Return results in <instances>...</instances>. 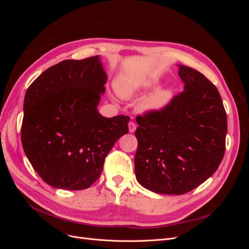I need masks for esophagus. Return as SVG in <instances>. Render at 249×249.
Here are the masks:
<instances>
[{"instance_id": "34e87169", "label": "esophagus", "mask_w": 249, "mask_h": 249, "mask_svg": "<svg viewBox=\"0 0 249 249\" xmlns=\"http://www.w3.org/2000/svg\"><path fill=\"white\" fill-rule=\"evenodd\" d=\"M129 131H130L131 133H134L135 131H136V124H135V123L131 122V123L129 124Z\"/></svg>"}]
</instances>
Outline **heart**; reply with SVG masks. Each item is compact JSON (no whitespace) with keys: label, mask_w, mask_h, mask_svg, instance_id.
I'll return each mask as SVG.
<instances>
[{"label":"heart","mask_w":249,"mask_h":249,"mask_svg":"<svg viewBox=\"0 0 249 249\" xmlns=\"http://www.w3.org/2000/svg\"><path fill=\"white\" fill-rule=\"evenodd\" d=\"M149 84L140 83L132 79L122 78L116 83V89L118 94L124 99H131L137 95L142 90L147 89ZM173 97L172 88L158 89L143 101L140 105V109L146 112H156L164 109L171 102Z\"/></svg>","instance_id":"obj_1"}]
</instances>
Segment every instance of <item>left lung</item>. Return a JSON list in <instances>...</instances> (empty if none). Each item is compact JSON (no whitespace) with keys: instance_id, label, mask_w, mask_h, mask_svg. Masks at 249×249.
I'll use <instances>...</instances> for the list:
<instances>
[{"instance_id":"obj_1","label":"left lung","mask_w":249,"mask_h":249,"mask_svg":"<svg viewBox=\"0 0 249 249\" xmlns=\"http://www.w3.org/2000/svg\"><path fill=\"white\" fill-rule=\"evenodd\" d=\"M184 91L160 111L138 115L136 178L146 189L185 194L207 180L225 150L228 118L216 86L202 73L179 65Z\"/></svg>"}]
</instances>
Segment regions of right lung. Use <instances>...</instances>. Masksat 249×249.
Segmentation results:
<instances>
[{
  "mask_svg": "<svg viewBox=\"0 0 249 249\" xmlns=\"http://www.w3.org/2000/svg\"><path fill=\"white\" fill-rule=\"evenodd\" d=\"M106 82L100 57L94 56L64 60L27 89L21 144L50 186L65 190L91 186L114 143L129 133V116L107 118L97 112Z\"/></svg>",
  "mask_w": 249,
  "mask_h": 249,
  "instance_id": "right-lung-1",
  "label": "right lung"
}]
</instances>
